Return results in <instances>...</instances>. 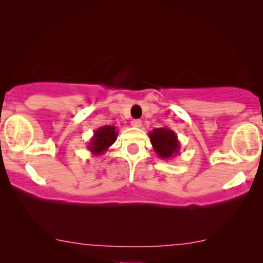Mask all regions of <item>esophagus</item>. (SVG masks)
Instances as JSON below:
<instances>
[{
	"instance_id": "esophagus-1",
	"label": "esophagus",
	"mask_w": 263,
	"mask_h": 263,
	"mask_svg": "<svg viewBox=\"0 0 263 263\" xmlns=\"http://www.w3.org/2000/svg\"><path fill=\"white\" fill-rule=\"evenodd\" d=\"M132 125L134 128H140L142 124H141V121H140V120H133L132 121Z\"/></svg>"
}]
</instances>
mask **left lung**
<instances>
[{
    "instance_id": "left-lung-1",
    "label": "left lung",
    "mask_w": 263,
    "mask_h": 263,
    "mask_svg": "<svg viewBox=\"0 0 263 263\" xmlns=\"http://www.w3.org/2000/svg\"><path fill=\"white\" fill-rule=\"evenodd\" d=\"M148 135L154 152L161 159H172L179 154L181 143L177 134L170 128H156Z\"/></svg>"
}]
</instances>
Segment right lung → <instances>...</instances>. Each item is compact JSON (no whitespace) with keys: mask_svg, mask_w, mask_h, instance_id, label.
<instances>
[{"mask_svg":"<svg viewBox=\"0 0 263 263\" xmlns=\"http://www.w3.org/2000/svg\"><path fill=\"white\" fill-rule=\"evenodd\" d=\"M118 133L115 125H104L95 130L93 136L89 140L87 149L93 156H102L109 149V147L115 143Z\"/></svg>","mask_w":263,"mask_h":263,"instance_id":"right-lung-1","label":"right lung"}]
</instances>
